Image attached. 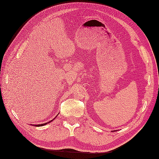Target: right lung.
<instances>
[{
	"label": "right lung",
	"instance_id": "right-lung-1",
	"mask_svg": "<svg viewBox=\"0 0 159 159\" xmlns=\"http://www.w3.org/2000/svg\"><path fill=\"white\" fill-rule=\"evenodd\" d=\"M55 119H53V120H50L49 122V123H51V121H53ZM43 123V124H41V125H34V126H36V127H40V126H44V125H47V123Z\"/></svg>",
	"mask_w": 159,
	"mask_h": 159
}]
</instances>
